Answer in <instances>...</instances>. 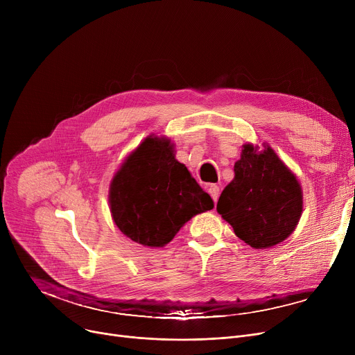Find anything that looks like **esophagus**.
<instances>
[{
	"label": "esophagus",
	"instance_id": "34e87169",
	"mask_svg": "<svg viewBox=\"0 0 355 355\" xmlns=\"http://www.w3.org/2000/svg\"><path fill=\"white\" fill-rule=\"evenodd\" d=\"M207 191H209V194L211 196L213 201H214V202H217L218 196H220V189L217 187V185H216V184H210L209 187H207Z\"/></svg>",
	"mask_w": 355,
	"mask_h": 355
}]
</instances>
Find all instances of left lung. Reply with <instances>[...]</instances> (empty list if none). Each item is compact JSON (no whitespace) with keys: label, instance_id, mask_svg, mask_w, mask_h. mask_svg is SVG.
<instances>
[{"label":"left lung","instance_id":"obj_1","mask_svg":"<svg viewBox=\"0 0 355 355\" xmlns=\"http://www.w3.org/2000/svg\"><path fill=\"white\" fill-rule=\"evenodd\" d=\"M243 148L234 164V178L218 198L217 211L245 243L254 249L272 248L300 221L301 185L273 149L256 154L253 145Z\"/></svg>","mask_w":355,"mask_h":355}]
</instances>
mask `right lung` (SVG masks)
Masks as SVG:
<instances>
[{
  "instance_id": "right-lung-1",
  "label": "right lung",
  "mask_w": 355,
  "mask_h": 355,
  "mask_svg": "<svg viewBox=\"0 0 355 355\" xmlns=\"http://www.w3.org/2000/svg\"><path fill=\"white\" fill-rule=\"evenodd\" d=\"M110 211L119 230L149 248H162L193 216L214 202L178 162L170 141L148 137L110 184Z\"/></svg>"
}]
</instances>
